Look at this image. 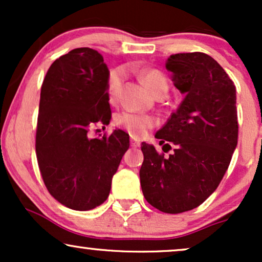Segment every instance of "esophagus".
I'll list each match as a JSON object with an SVG mask.
<instances>
[{"mask_svg": "<svg viewBox=\"0 0 262 262\" xmlns=\"http://www.w3.org/2000/svg\"><path fill=\"white\" fill-rule=\"evenodd\" d=\"M130 145L133 146V148H138V146H140V140H138L137 138H132Z\"/></svg>", "mask_w": 262, "mask_h": 262, "instance_id": "esophagus-1", "label": "esophagus"}]
</instances>
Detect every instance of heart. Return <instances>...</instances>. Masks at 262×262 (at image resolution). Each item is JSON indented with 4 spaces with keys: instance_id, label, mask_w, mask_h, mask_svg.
<instances>
[{
    "instance_id": "heart-1",
    "label": "heart",
    "mask_w": 262,
    "mask_h": 262,
    "mask_svg": "<svg viewBox=\"0 0 262 262\" xmlns=\"http://www.w3.org/2000/svg\"><path fill=\"white\" fill-rule=\"evenodd\" d=\"M123 76H124V71L122 69H114L111 71L110 76H108V95H110L111 101L117 100V96H118L123 83ZM141 77H143L144 85L151 93L160 91V90L167 92L169 83H167L166 77L160 71L146 70L141 74ZM114 123L133 137H143L149 129L154 127L155 119L148 114L133 113L125 111V112L118 113L114 117Z\"/></svg>"
}]
</instances>
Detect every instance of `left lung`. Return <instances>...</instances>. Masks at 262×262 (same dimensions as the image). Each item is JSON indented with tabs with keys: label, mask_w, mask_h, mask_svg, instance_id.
<instances>
[{
	"label": "left lung",
	"mask_w": 262,
	"mask_h": 262,
	"mask_svg": "<svg viewBox=\"0 0 262 262\" xmlns=\"http://www.w3.org/2000/svg\"><path fill=\"white\" fill-rule=\"evenodd\" d=\"M166 69L183 100L155 138L165 152L171 145L173 151L165 156L141 143L139 176L145 200L177 214L202 204L228 170L239 130L236 90L224 69L204 53L173 54Z\"/></svg>",
	"instance_id": "obj_1"
}]
</instances>
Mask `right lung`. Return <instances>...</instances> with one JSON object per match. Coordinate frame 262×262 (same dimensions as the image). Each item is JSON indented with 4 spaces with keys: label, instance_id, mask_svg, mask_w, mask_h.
<instances>
[{
    "label": "right lung",
    "instance_id": "obj_1",
    "mask_svg": "<svg viewBox=\"0 0 262 262\" xmlns=\"http://www.w3.org/2000/svg\"><path fill=\"white\" fill-rule=\"evenodd\" d=\"M108 71L103 56L77 48L60 56L41 85L35 152L41 177L58 202L90 210L107 200L129 135L90 138V130L111 121Z\"/></svg>",
    "mask_w": 262,
    "mask_h": 262
}]
</instances>
